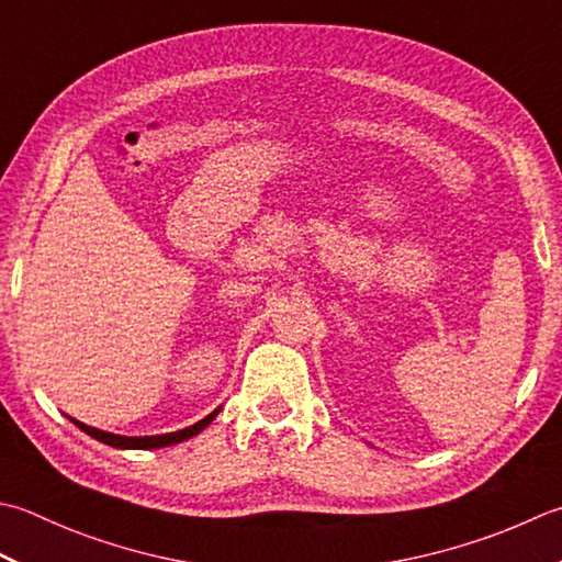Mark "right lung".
Returning a JSON list of instances; mask_svg holds the SVG:
<instances>
[{
  "label": "right lung",
  "mask_w": 562,
  "mask_h": 562,
  "mask_svg": "<svg viewBox=\"0 0 562 562\" xmlns=\"http://www.w3.org/2000/svg\"><path fill=\"white\" fill-rule=\"evenodd\" d=\"M222 412V406H216V409L212 414H206L202 422H196L192 426L187 428H180V431H172V434H160V436H119V434H109V431H102V428H94V426H87L82 422L72 419V416H68V419L80 428V431H85L87 436L97 438V441H102L106 446L112 448H121V450H150V448H165V446H175V443H182L187 441V438H192L196 434H202L204 428L214 422V416Z\"/></svg>",
  "instance_id": "1"
}]
</instances>
